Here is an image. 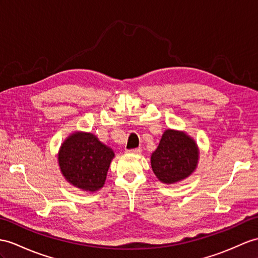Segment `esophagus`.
<instances>
[{"label": "esophagus", "instance_id": "1", "mask_svg": "<svg viewBox=\"0 0 258 258\" xmlns=\"http://www.w3.org/2000/svg\"><path fill=\"white\" fill-rule=\"evenodd\" d=\"M141 148H136V149H130V150H127L128 153H133V154H139L141 153Z\"/></svg>", "mask_w": 258, "mask_h": 258}]
</instances>
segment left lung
Wrapping results in <instances>:
<instances>
[{"label": "left lung", "mask_w": 258, "mask_h": 258, "mask_svg": "<svg viewBox=\"0 0 258 258\" xmlns=\"http://www.w3.org/2000/svg\"><path fill=\"white\" fill-rule=\"evenodd\" d=\"M198 149L184 133L168 129L162 136L158 149L151 156L154 174L163 183L173 184L186 178L195 171Z\"/></svg>", "instance_id": "obj_1"}]
</instances>
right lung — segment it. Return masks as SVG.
<instances>
[{
    "label": "right lung",
    "instance_id": "right-lung-1",
    "mask_svg": "<svg viewBox=\"0 0 258 258\" xmlns=\"http://www.w3.org/2000/svg\"><path fill=\"white\" fill-rule=\"evenodd\" d=\"M114 152L92 134L77 133L62 144L59 165L73 186L87 191L102 188Z\"/></svg>",
    "mask_w": 258,
    "mask_h": 258
}]
</instances>
